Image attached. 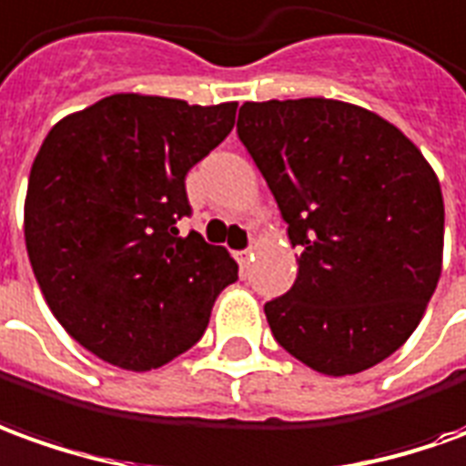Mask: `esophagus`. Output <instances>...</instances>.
I'll use <instances>...</instances> for the list:
<instances>
[{
  "instance_id": "esophagus-1",
  "label": "esophagus",
  "mask_w": 466,
  "mask_h": 466,
  "mask_svg": "<svg viewBox=\"0 0 466 466\" xmlns=\"http://www.w3.org/2000/svg\"><path fill=\"white\" fill-rule=\"evenodd\" d=\"M253 248H256V246H253V240H251V246H248L246 251H238V253H236V258H238L240 268H243V266L248 264V258H251V256H253Z\"/></svg>"
}]
</instances>
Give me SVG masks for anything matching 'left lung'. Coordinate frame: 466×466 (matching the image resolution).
I'll return each instance as SVG.
<instances>
[{
    "mask_svg": "<svg viewBox=\"0 0 466 466\" xmlns=\"http://www.w3.org/2000/svg\"><path fill=\"white\" fill-rule=\"evenodd\" d=\"M238 139L301 251L294 287L264 307L276 342L325 375L386 360L441 276L434 169L386 118L332 98L248 101Z\"/></svg>",
    "mask_w": 466,
    "mask_h": 466,
    "instance_id": "8db88e82",
    "label": "left lung"
}]
</instances>
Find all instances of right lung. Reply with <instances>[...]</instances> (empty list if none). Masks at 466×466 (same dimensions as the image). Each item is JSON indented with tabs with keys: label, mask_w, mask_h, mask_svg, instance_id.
Masks as SVG:
<instances>
[{
	"label": "right lung",
	"mask_w": 466,
	"mask_h": 466,
	"mask_svg": "<svg viewBox=\"0 0 466 466\" xmlns=\"http://www.w3.org/2000/svg\"><path fill=\"white\" fill-rule=\"evenodd\" d=\"M238 104L116 93L57 121L32 162L25 243L66 332L101 360L152 370L190 350L238 264L200 233L185 177Z\"/></svg>",
	"instance_id": "add662e5"
}]
</instances>
